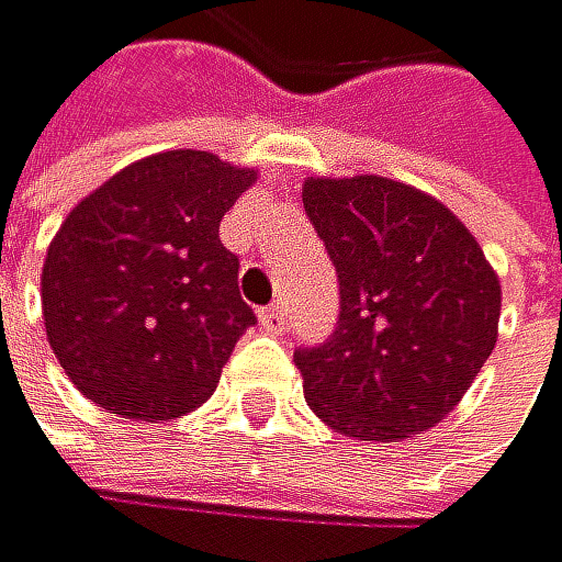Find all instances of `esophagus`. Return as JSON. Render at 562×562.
<instances>
[{"mask_svg": "<svg viewBox=\"0 0 562 562\" xmlns=\"http://www.w3.org/2000/svg\"><path fill=\"white\" fill-rule=\"evenodd\" d=\"M258 321H262V328H266V331H283L286 314H283V307H279V304H272V307H262V311H258Z\"/></svg>", "mask_w": 562, "mask_h": 562, "instance_id": "esophagus-1", "label": "esophagus"}]
</instances>
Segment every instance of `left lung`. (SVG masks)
I'll return each instance as SVG.
<instances>
[{"mask_svg":"<svg viewBox=\"0 0 562 562\" xmlns=\"http://www.w3.org/2000/svg\"><path fill=\"white\" fill-rule=\"evenodd\" d=\"M304 210L341 286L335 335L293 352L311 411L362 442L435 428L497 341L484 248L446 203L383 176H311Z\"/></svg>","mask_w":562,"mask_h":562,"instance_id":"1","label":"left lung"}]
</instances>
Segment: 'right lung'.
Returning <instances> with one entry per match:
<instances>
[{
  "instance_id": "1",
  "label": "right lung",
  "mask_w": 562,
  "mask_h": 562,
  "mask_svg": "<svg viewBox=\"0 0 562 562\" xmlns=\"http://www.w3.org/2000/svg\"><path fill=\"white\" fill-rule=\"evenodd\" d=\"M255 168L176 148L120 168L47 245L44 328L68 380L95 407L168 422L206 404L255 324L221 221Z\"/></svg>"
}]
</instances>
